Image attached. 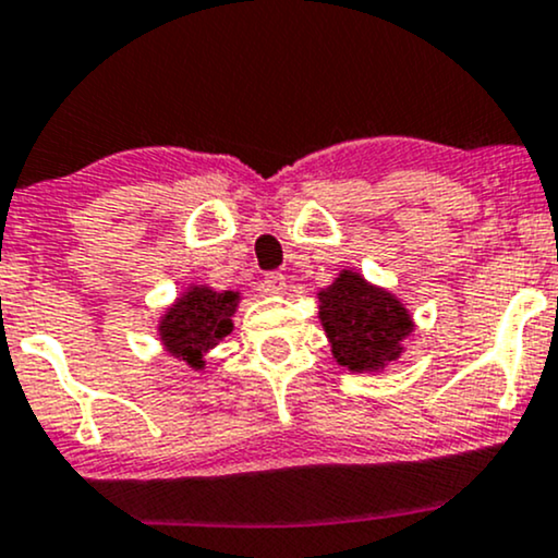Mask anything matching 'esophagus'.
I'll list each match as a JSON object with an SVG mask.
<instances>
[{"label": "esophagus", "mask_w": 558, "mask_h": 558, "mask_svg": "<svg viewBox=\"0 0 558 558\" xmlns=\"http://www.w3.org/2000/svg\"><path fill=\"white\" fill-rule=\"evenodd\" d=\"M263 290H266L268 295H284V290H287L284 274H279V271L266 274V277H263Z\"/></svg>", "instance_id": "esophagus-1"}]
</instances>
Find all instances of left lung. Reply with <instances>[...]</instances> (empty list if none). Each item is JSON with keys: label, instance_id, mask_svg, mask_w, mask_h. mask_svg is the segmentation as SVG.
<instances>
[{"label": "left lung", "instance_id": "obj_1", "mask_svg": "<svg viewBox=\"0 0 558 558\" xmlns=\"http://www.w3.org/2000/svg\"><path fill=\"white\" fill-rule=\"evenodd\" d=\"M318 318L335 361L359 374L398 361L403 340L414 331V318L392 292L350 268L318 292Z\"/></svg>", "mask_w": 558, "mask_h": 558}]
</instances>
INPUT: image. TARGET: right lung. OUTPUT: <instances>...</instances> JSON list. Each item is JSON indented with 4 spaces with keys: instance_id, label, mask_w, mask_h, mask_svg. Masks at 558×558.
Returning a JSON list of instances; mask_svg holds the SVG:
<instances>
[{
    "instance_id": "1",
    "label": "right lung",
    "mask_w": 558,
    "mask_h": 558,
    "mask_svg": "<svg viewBox=\"0 0 558 558\" xmlns=\"http://www.w3.org/2000/svg\"><path fill=\"white\" fill-rule=\"evenodd\" d=\"M240 292H216L208 284H190L160 316L158 335L168 355L184 361L195 372L205 368V355L234 329Z\"/></svg>"
}]
</instances>
